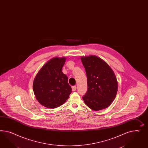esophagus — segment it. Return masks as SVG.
<instances>
[{
  "mask_svg": "<svg viewBox=\"0 0 148 148\" xmlns=\"http://www.w3.org/2000/svg\"><path fill=\"white\" fill-rule=\"evenodd\" d=\"M72 90L73 91V92H74V91H75L76 89V87L75 86H72Z\"/></svg>",
  "mask_w": 148,
  "mask_h": 148,
  "instance_id": "esophagus-1",
  "label": "esophagus"
}]
</instances>
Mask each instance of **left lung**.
<instances>
[{
	"label": "left lung",
	"mask_w": 148,
	"mask_h": 148,
	"mask_svg": "<svg viewBox=\"0 0 148 148\" xmlns=\"http://www.w3.org/2000/svg\"><path fill=\"white\" fill-rule=\"evenodd\" d=\"M87 77L88 90L83 96L85 104L95 111L108 107L115 99L118 84L108 64L98 56H81Z\"/></svg>",
	"instance_id": "1"
}]
</instances>
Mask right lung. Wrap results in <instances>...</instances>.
I'll use <instances>...</instances> for the list:
<instances>
[{
  "label": "right lung",
  "instance_id": "right-lung-1",
  "mask_svg": "<svg viewBox=\"0 0 148 148\" xmlns=\"http://www.w3.org/2000/svg\"><path fill=\"white\" fill-rule=\"evenodd\" d=\"M65 57H55L48 61L36 74L33 89L36 100L48 108H57L64 104L72 92L68 77L62 72Z\"/></svg>",
  "mask_w": 148,
  "mask_h": 148
}]
</instances>
